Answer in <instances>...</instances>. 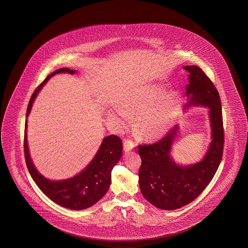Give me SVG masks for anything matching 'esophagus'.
<instances>
[{"instance_id": "esophagus-1", "label": "esophagus", "mask_w": 248, "mask_h": 248, "mask_svg": "<svg viewBox=\"0 0 248 248\" xmlns=\"http://www.w3.org/2000/svg\"><path fill=\"white\" fill-rule=\"evenodd\" d=\"M135 143L133 140L131 139H124V149L125 152L131 151L135 147Z\"/></svg>"}]
</instances>
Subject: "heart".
<instances>
[{
	"instance_id": "1",
	"label": "heart",
	"mask_w": 248,
	"mask_h": 248,
	"mask_svg": "<svg viewBox=\"0 0 248 248\" xmlns=\"http://www.w3.org/2000/svg\"><path fill=\"white\" fill-rule=\"evenodd\" d=\"M163 93L164 89L158 86L136 91L125 98L124 107L118 106L113 110V120L121 127H125L132 119L126 108L133 113H140L137 127L144 137H156L172 124L179 101L178 94L174 92L157 100Z\"/></svg>"
}]
</instances>
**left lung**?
<instances>
[{
	"label": "left lung",
	"mask_w": 248,
	"mask_h": 248,
	"mask_svg": "<svg viewBox=\"0 0 248 248\" xmlns=\"http://www.w3.org/2000/svg\"><path fill=\"white\" fill-rule=\"evenodd\" d=\"M184 69L189 72L187 106L209 108L212 142L203 160L188 166L176 165L170 156L178 125L156 143L138 146L142 159L138 173L140 190L148 202L163 210L178 209L200 195L217 171L224 151L225 133L217 89L201 68L190 65Z\"/></svg>",
	"instance_id": "obj_1"
}]
</instances>
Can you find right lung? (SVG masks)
<instances>
[{"label":"right lung","mask_w":248,"mask_h":248,"mask_svg":"<svg viewBox=\"0 0 248 248\" xmlns=\"http://www.w3.org/2000/svg\"><path fill=\"white\" fill-rule=\"evenodd\" d=\"M60 73L75 74V71L68 68H61L48 75L31 94L26 116L30 113L31 105L39 91L42 89L50 77ZM26 127L27 121L25 122L23 140L25 163L31 178L35 182L38 187L52 201L72 210H83L97 203L106 194L111 185V173L113 166L116 165L123 155V142L121 138L113 135L105 137L97 154L82 173L67 180L51 181L38 173L31 160L27 144Z\"/></svg>","instance_id":"right-lung-1"}]
</instances>
